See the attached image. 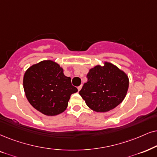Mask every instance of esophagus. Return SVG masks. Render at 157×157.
I'll return each mask as SVG.
<instances>
[{"instance_id": "obj_1", "label": "esophagus", "mask_w": 157, "mask_h": 157, "mask_svg": "<svg viewBox=\"0 0 157 157\" xmlns=\"http://www.w3.org/2000/svg\"><path fill=\"white\" fill-rule=\"evenodd\" d=\"M82 85H80V86L77 87V89H78V91H80V90H81V88H82Z\"/></svg>"}]
</instances>
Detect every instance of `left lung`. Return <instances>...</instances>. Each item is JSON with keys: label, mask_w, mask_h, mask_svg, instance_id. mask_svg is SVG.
<instances>
[{"label": "left lung", "mask_w": 157, "mask_h": 157, "mask_svg": "<svg viewBox=\"0 0 157 157\" xmlns=\"http://www.w3.org/2000/svg\"><path fill=\"white\" fill-rule=\"evenodd\" d=\"M85 82L79 92L87 106L97 112L113 109L124 100L129 87L128 75L109 62L89 70Z\"/></svg>", "instance_id": "8db88e82"}]
</instances>
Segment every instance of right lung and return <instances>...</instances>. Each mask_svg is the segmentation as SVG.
<instances>
[{
	"mask_svg": "<svg viewBox=\"0 0 157 157\" xmlns=\"http://www.w3.org/2000/svg\"><path fill=\"white\" fill-rule=\"evenodd\" d=\"M23 86L29 104L47 116L64 112L71 95L77 92L70 77L65 76L59 64L51 60L42 61L27 69Z\"/></svg>",
	"mask_w": 157,
	"mask_h": 157,
	"instance_id": "obj_1",
	"label": "right lung"
}]
</instances>
